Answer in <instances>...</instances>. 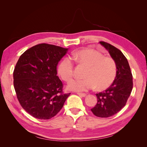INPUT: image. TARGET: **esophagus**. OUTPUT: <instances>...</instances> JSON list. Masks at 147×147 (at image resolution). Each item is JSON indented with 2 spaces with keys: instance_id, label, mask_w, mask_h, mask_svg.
Listing matches in <instances>:
<instances>
[{
  "instance_id": "obj_1",
  "label": "esophagus",
  "mask_w": 147,
  "mask_h": 147,
  "mask_svg": "<svg viewBox=\"0 0 147 147\" xmlns=\"http://www.w3.org/2000/svg\"><path fill=\"white\" fill-rule=\"evenodd\" d=\"M77 94H78V95H79L80 96H81V97H85L86 96V94H85V93H81V92H77Z\"/></svg>"
}]
</instances>
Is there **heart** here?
Returning <instances> with one entry per match:
<instances>
[{
    "label": "heart",
    "instance_id": "obj_1",
    "mask_svg": "<svg viewBox=\"0 0 147 147\" xmlns=\"http://www.w3.org/2000/svg\"><path fill=\"white\" fill-rule=\"evenodd\" d=\"M73 59L77 63L87 67L84 79L75 80L69 83L68 88L76 91H86L95 88L104 91L114 82L117 74L116 61L112 57L104 56L100 52L90 48L82 49L74 53ZM58 73L64 81L69 82L74 76V64L65 58L58 66Z\"/></svg>",
    "mask_w": 147,
    "mask_h": 147
}]
</instances>
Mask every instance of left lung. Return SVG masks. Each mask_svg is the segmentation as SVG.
Masks as SVG:
<instances>
[{
    "mask_svg": "<svg viewBox=\"0 0 147 147\" xmlns=\"http://www.w3.org/2000/svg\"><path fill=\"white\" fill-rule=\"evenodd\" d=\"M99 43L116 61L117 74L112 85L96 94L97 102L91 110L97 117L107 118L117 113L125 106L132 90V75L126 57L119 49L105 42Z\"/></svg>",
    "mask_w": 147,
    "mask_h": 147,
    "instance_id": "8db88e82",
    "label": "left lung"
}]
</instances>
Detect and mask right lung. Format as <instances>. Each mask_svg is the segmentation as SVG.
<instances>
[{"instance_id":"1","label":"right lung","mask_w":147,"mask_h":147,"mask_svg":"<svg viewBox=\"0 0 147 147\" xmlns=\"http://www.w3.org/2000/svg\"><path fill=\"white\" fill-rule=\"evenodd\" d=\"M68 48L40 43L21 55L13 71V84L20 105L40 119L55 117L70 93L64 94L57 66Z\"/></svg>"}]
</instances>
